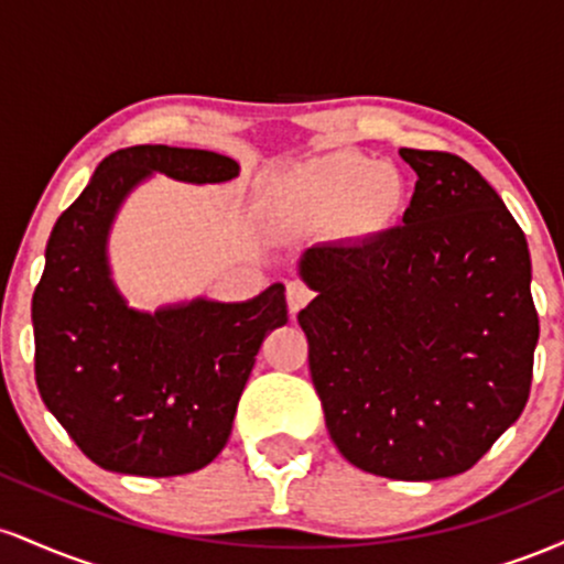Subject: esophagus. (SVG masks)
<instances>
[{"instance_id": "obj_1", "label": "esophagus", "mask_w": 564, "mask_h": 564, "mask_svg": "<svg viewBox=\"0 0 564 564\" xmlns=\"http://www.w3.org/2000/svg\"><path fill=\"white\" fill-rule=\"evenodd\" d=\"M310 300H313V291L304 286V283H300V281H289L286 283V302H289V313L291 315L300 313V310Z\"/></svg>"}]
</instances>
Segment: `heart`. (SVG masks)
<instances>
[{
  "label": "heart",
  "mask_w": 564,
  "mask_h": 564,
  "mask_svg": "<svg viewBox=\"0 0 564 564\" xmlns=\"http://www.w3.org/2000/svg\"><path fill=\"white\" fill-rule=\"evenodd\" d=\"M289 206L310 225H334L358 238L390 230L408 206V180L398 166L352 151L315 161L291 185Z\"/></svg>",
  "instance_id": "b5f03b06"
}]
</instances>
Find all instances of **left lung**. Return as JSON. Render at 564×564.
Segmentation results:
<instances>
[{
	"label": "left lung",
	"mask_w": 564,
	"mask_h": 564,
	"mask_svg": "<svg viewBox=\"0 0 564 564\" xmlns=\"http://www.w3.org/2000/svg\"><path fill=\"white\" fill-rule=\"evenodd\" d=\"M416 172L403 225L310 246L296 315L328 435L352 467L443 480L528 403L539 315L525 232L467 161L400 148Z\"/></svg>",
	"instance_id": "1"
}]
</instances>
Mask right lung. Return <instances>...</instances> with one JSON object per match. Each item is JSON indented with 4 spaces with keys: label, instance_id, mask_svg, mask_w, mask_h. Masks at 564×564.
Returning <instances> with one entry per match:
<instances>
[{
    "label": "right lung",
    "instance_id": "obj_1",
    "mask_svg": "<svg viewBox=\"0 0 564 564\" xmlns=\"http://www.w3.org/2000/svg\"><path fill=\"white\" fill-rule=\"evenodd\" d=\"M238 172L215 151L124 148L100 161L50 232L31 302L36 387L97 467L174 477L215 462L264 336L286 326L283 283L246 302L196 296L148 313L113 281L108 238L134 187L153 174L215 185Z\"/></svg>",
    "mask_w": 564,
    "mask_h": 564
}]
</instances>
